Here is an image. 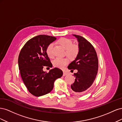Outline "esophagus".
Returning a JSON list of instances; mask_svg holds the SVG:
<instances>
[{"label": "esophagus", "instance_id": "obj_1", "mask_svg": "<svg viewBox=\"0 0 122 122\" xmlns=\"http://www.w3.org/2000/svg\"><path fill=\"white\" fill-rule=\"evenodd\" d=\"M67 75H68V73H67V72H63V76H65Z\"/></svg>", "mask_w": 122, "mask_h": 122}]
</instances>
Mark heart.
Segmentation results:
<instances>
[{"mask_svg": "<svg viewBox=\"0 0 122 122\" xmlns=\"http://www.w3.org/2000/svg\"><path fill=\"white\" fill-rule=\"evenodd\" d=\"M58 43L65 49L67 56L71 59L75 58L78 55L79 47L76 44H73L71 40L66 38H61L58 41ZM53 44L51 43L47 48L46 52L49 57H53ZM69 63V60L67 58H56L54 60L53 64L54 67L62 69Z\"/></svg>", "mask_w": 122, "mask_h": 122, "instance_id": "heart-1", "label": "heart"}]
</instances>
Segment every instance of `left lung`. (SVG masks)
I'll return each instance as SVG.
<instances>
[{
    "instance_id": "1",
    "label": "left lung",
    "mask_w": 122,
    "mask_h": 122,
    "mask_svg": "<svg viewBox=\"0 0 122 122\" xmlns=\"http://www.w3.org/2000/svg\"><path fill=\"white\" fill-rule=\"evenodd\" d=\"M73 36L78 42L79 52L68 68L71 71L75 69L78 71L74 74L75 81L71 87L73 93L81 95L88 90L95 80L98 70V59L94 47L89 42L81 36Z\"/></svg>"
}]
</instances>
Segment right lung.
I'll return each instance as SVG.
<instances>
[{
    "label": "right lung",
    "instance_id": "obj_1",
    "mask_svg": "<svg viewBox=\"0 0 122 122\" xmlns=\"http://www.w3.org/2000/svg\"><path fill=\"white\" fill-rule=\"evenodd\" d=\"M56 40L54 36H37L28 40L20 52L18 66L21 78L29 93L36 97L50 93L54 81L63 74L57 68L50 70L48 73L43 70L44 66L52 67L46 50Z\"/></svg>",
    "mask_w": 122,
    "mask_h": 122
}]
</instances>
